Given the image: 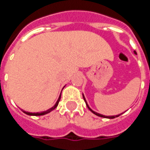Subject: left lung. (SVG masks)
<instances>
[{
	"instance_id": "8db88e82",
	"label": "left lung",
	"mask_w": 150,
	"mask_h": 150,
	"mask_svg": "<svg viewBox=\"0 0 150 150\" xmlns=\"http://www.w3.org/2000/svg\"><path fill=\"white\" fill-rule=\"evenodd\" d=\"M133 53H134V54H137V53H136V51H135V50H134V51H133ZM82 96H83V99H84L85 102H86V104L87 107L89 108V110H90V111L92 112V113H93L94 114H96V116L101 117H104V118L113 119V118H115V117H117L120 116V115H121V114H118V115H115V116H106V115H103V114H99V113H96V112H95V111H94V110H92L91 108H90V107H89V105H88V103H87L86 100V98H85L84 94H83V93H82Z\"/></svg>"
}]
</instances>
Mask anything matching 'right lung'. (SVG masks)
Listing matches in <instances>:
<instances>
[{"instance_id": "obj_1", "label": "right lung", "mask_w": 150, "mask_h": 150, "mask_svg": "<svg viewBox=\"0 0 150 150\" xmlns=\"http://www.w3.org/2000/svg\"><path fill=\"white\" fill-rule=\"evenodd\" d=\"M61 94H60V96H59V98L58 100H57L56 103L53 106V107H51V108H50V109L47 110H45V111H42V112H37V113H32V112H27V111H25V110H22V111L24 112L25 114H28V115H30V116H41V115H45V114H48V113H50V112H51L52 110H54L55 108H56L57 107V105H58V103L59 101H60V100H61Z\"/></svg>"}]
</instances>
